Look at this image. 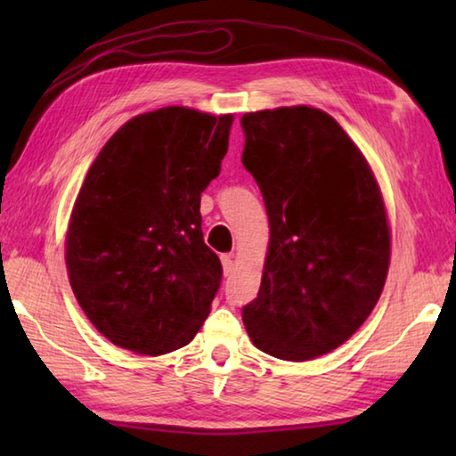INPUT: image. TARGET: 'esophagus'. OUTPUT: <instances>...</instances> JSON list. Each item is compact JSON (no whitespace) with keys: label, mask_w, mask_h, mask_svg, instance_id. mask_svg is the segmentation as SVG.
Instances as JSON below:
<instances>
[{"label":"esophagus","mask_w":456,"mask_h":456,"mask_svg":"<svg viewBox=\"0 0 456 456\" xmlns=\"http://www.w3.org/2000/svg\"><path fill=\"white\" fill-rule=\"evenodd\" d=\"M221 264H223V273L231 275L235 269V261H233V253H223L221 256Z\"/></svg>","instance_id":"obj_1"}]
</instances>
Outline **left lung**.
Segmentation results:
<instances>
[{
    "label": "left lung",
    "instance_id": "8db88e82",
    "mask_svg": "<svg viewBox=\"0 0 456 456\" xmlns=\"http://www.w3.org/2000/svg\"><path fill=\"white\" fill-rule=\"evenodd\" d=\"M241 128L272 231L259 293L243 307L247 334L269 356L312 360L342 346L380 297L384 200L364 154L318 108L249 112Z\"/></svg>",
    "mask_w": 456,
    "mask_h": 456
}]
</instances>
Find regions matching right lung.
<instances>
[{
	"label": "right lung",
	"mask_w": 456,
	"mask_h": 456,
	"mask_svg": "<svg viewBox=\"0 0 456 456\" xmlns=\"http://www.w3.org/2000/svg\"><path fill=\"white\" fill-rule=\"evenodd\" d=\"M231 114L167 106L138 114L100 151L76 199L66 265L100 334L136 354L187 346L223 267L203 241L200 192L221 173Z\"/></svg>",
	"instance_id": "right-lung-1"
}]
</instances>
